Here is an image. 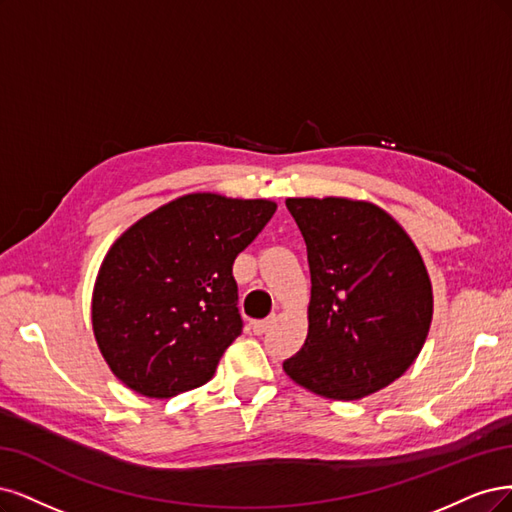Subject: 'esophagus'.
Instances as JSON below:
<instances>
[{"label": "esophagus", "mask_w": 512, "mask_h": 512, "mask_svg": "<svg viewBox=\"0 0 512 512\" xmlns=\"http://www.w3.org/2000/svg\"><path fill=\"white\" fill-rule=\"evenodd\" d=\"M274 317H268V319H263V321H255L251 327H253V332L257 334V336H261V334H266L268 329L274 325Z\"/></svg>", "instance_id": "obj_1"}]
</instances>
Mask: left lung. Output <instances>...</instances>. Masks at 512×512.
Instances as JSON below:
<instances>
[{
  "label": "left lung",
  "mask_w": 512,
  "mask_h": 512,
  "mask_svg": "<svg viewBox=\"0 0 512 512\" xmlns=\"http://www.w3.org/2000/svg\"><path fill=\"white\" fill-rule=\"evenodd\" d=\"M310 268L308 336L283 361L293 383L361 400L400 378L434 315L421 253L389 212L349 197H287Z\"/></svg>",
  "instance_id": "obj_1"
}]
</instances>
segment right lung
<instances>
[{
  "mask_svg": "<svg viewBox=\"0 0 512 512\" xmlns=\"http://www.w3.org/2000/svg\"><path fill=\"white\" fill-rule=\"evenodd\" d=\"M272 200L189 193L117 238L95 278L93 334L112 374L146 398L202 387L242 332L234 259Z\"/></svg>",
  "mask_w": 512,
  "mask_h": 512,
  "instance_id": "add662e5",
  "label": "right lung"
}]
</instances>
